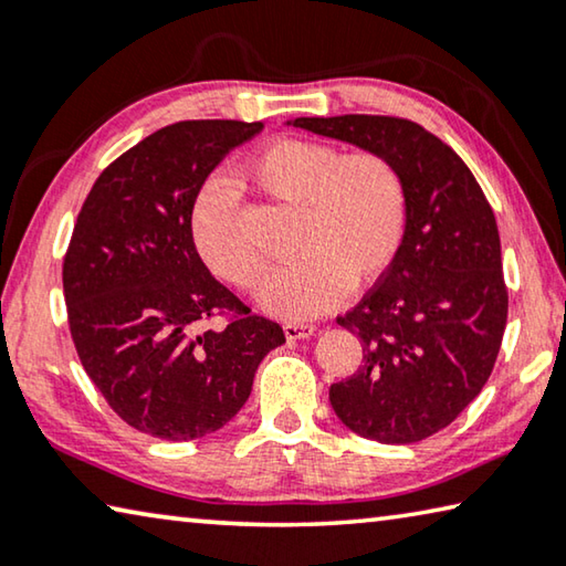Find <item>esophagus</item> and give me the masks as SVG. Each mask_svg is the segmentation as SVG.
I'll list each match as a JSON object with an SVG mask.
<instances>
[{
	"instance_id": "obj_1",
	"label": "esophagus",
	"mask_w": 566,
	"mask_h": 566,
	"mask_svg": "<svg viewBox=\"0 0 566 566\" xmlns=\"http://www.w3.org/2000/svg\"><path fill=\"white\" fill-rule=\"evenodd\" d=\"M317 332V327H314V324H284V337L290 339V342H294V339H306V337H312V334Z\"/></svg>"
}]
</instances>
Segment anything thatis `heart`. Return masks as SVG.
Returning a JSON list of instances; mask_svg holds the SVG:
<instances>
[{
	"label": "heart",
	"instance_id": "heart-1",
	"mask_svg": "<svg viewBox=\"0 0 566 566\" xmlns=\"http://www.w3.org/2000/svg\"><path fill=\"white\" fill-rule=\"evenodd\" d=\"M247 177L276 202L300 212L292 254L256 302L282 319H310L347 296L349 284L377 282L407 232V187L389 157L371 149L342 155L329 142L280 139L249 159ZM191 234L212 272L239 290H252L264 262L239 234L237 197L222 181L199 191Z\"/></svg>",
	"mask_w": 566,
	"mask_h": 566
}]
</instances>
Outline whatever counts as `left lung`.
<instances>
[{"label": "left lung", "mask_w": 566, "mask_h": 566, "mask_svg": "<svg viewBox=\"0 0 566 566\" xmlns=\"http://www.w3.org/2000/svg\"><path fill=\"white\" fill-rule=\"evenodd\" d=\"M286 124L379 151L405 179V242L367 296L337 317L364 357L357 375L329 387V401L354 434L421 442L474 401L502 347L510 300L492 207L457 151L417 122L344 114Z\"/></svg>", "instance_id": "left-lung-1"}]
</instances>
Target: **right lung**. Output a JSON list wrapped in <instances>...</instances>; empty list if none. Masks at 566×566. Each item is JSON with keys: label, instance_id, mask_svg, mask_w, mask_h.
<instances>
[{"label": "right lung", "instance_id": "obj_1", "mask_svg": "<svg viewBox=\"0 0 566 566\" xmlns=\"http://www.w3.org/2000/svg\"><path fill=\"white\" fill-rule=\"evenodd\" d=\"M262 122L197 119L149 134L94 181L64 256L76 354L109 407L139 432L189 442L222 429L254 371L284 344L197 254L191 209L212 169ZM217 311L238 317L197 333Z\"/></svg>", "mask_w": 566, "mask_h": 566}]
</instances>
